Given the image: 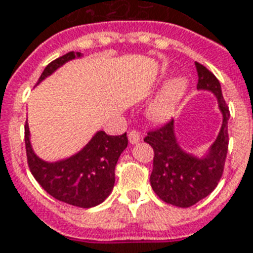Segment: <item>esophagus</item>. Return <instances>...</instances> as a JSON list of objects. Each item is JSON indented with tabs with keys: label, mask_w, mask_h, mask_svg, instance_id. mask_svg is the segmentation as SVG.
I'll return each instance as SVG.
<instances>
[{
	"label": "esophagus",
	"mask_w": 253,
	"mask_h": 253,
	"mask_svg": "<svg viewBox=\"0 0 253 253\" xmlns=\"http://www.w3.org/2000/svg\"><path fill=\"white\" fill-rule=\"evenodd\" d=\"M128 141L130 143H138L141 141V132L138 131V130H131V131L128 132Z\"/></svg>",
	"instance_id": "esophagus-1"
}]
</instances>
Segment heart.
Instances as JSON below:
<instances>
[{"label":"heart","instance_id":"obj_1","mask_svg":"<svg viewBox=\"0 0 253 253\" xmlns=\"http://www.w3.org/2000/svg\"><path fill=\"white\" fill-rule=\"evenodd\" d=\"M188 86L186 78L177 77L167 84V86L163 89V92L157 96L150 108H149V116L154 122L168 121L173 115L176 107L179 104L181 97L184 96Z\"/></svg>","mask_w":253,"mask_h":253}]
</instances>
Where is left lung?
Instances as JSON below:
<instances>
[{
  "instance_id": "8db88e82",
  "label": "left lung",
  "mask_w": 253,
  "mask_h": 253,
  "mask_svg": "<svg viewBox=\"0 0 253 253\" xmlns=\"http://www.w3.org/2000/svg\"><path fill=\"white\" fill-rule=\"evenodd\" d=\"M198 72L196 88L214 93L222 112V126L209 153L198 159L179 146L173 121L152 130L145 142L153 148V170L150 184L160 199L177 207H190L210 195L217 187L223 172L228 153V121L230 112L225 103L221 84L209 69L195 62Z\"/></svg>"
}]
</instances>
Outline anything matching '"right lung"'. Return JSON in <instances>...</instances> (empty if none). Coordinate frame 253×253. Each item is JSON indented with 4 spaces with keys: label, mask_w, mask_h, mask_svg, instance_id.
I'll return each mask as SVG.
<instances>
[{
    "label": "right lung",
    "mask_w": 253,
    "mask_h": 253,
    "mask_svg": "<svg viewBox=\"0 0 253 253\" xmlns=\"http://www.w3.org/2000/svg\"><path fill=\"white\" fill-rule=\"evenodd\" d=\"M81 52L70 51L48 63L38 84ZM126 132L108 135L97 131L77 154L57 163L39 159L31 146L30 128L25 123V152L31 173L46 192L72 206L89 209L100 205L115 184V167L122 152L127 148Z\"/></svg>",
    "instance_id": "add662e5"
}]
</instances>
